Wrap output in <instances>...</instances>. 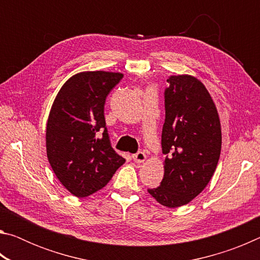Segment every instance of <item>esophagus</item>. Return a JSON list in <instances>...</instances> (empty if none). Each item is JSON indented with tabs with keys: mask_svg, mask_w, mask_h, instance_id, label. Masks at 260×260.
<instances>
[{
	"mask_svg": "<svg viewBox=\"0 0 260 260\" xmlns=\"http://www.w3.org/2000/svg\"><path fill=\"white\" fill-rule=\"evenodd\" d=\"M133 159H134V161H136V162H143L144 160L147 159L146 152H144V151L136 152L135 155H133Z\"/></svg>",
	"mask_w": 260,
	"mask_h": 260,
	"instance_id": "obj_1",
	"label": "esophagus"
}]
</instances>
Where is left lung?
Returning <instances> with one entry per match:
<instances>
[{
	"label": "left lung",
	"instance_id": "obj_1",
	"mask_svg": "<svg viewBox=\"0 0 260 260\" xmlns=\"http://www.w3.org/2000/svg\"><path fill=\"white\" fill-rule=\"evenodd\" d=\"M167 82L164 178L148 192L161 205L178 208L200 195L212 178L221 151V126L213 100L199 79L182 74L171 76Z\"/></svg>",
	"mask_w": 260,
	"mask_h": 260
}]
</instances>
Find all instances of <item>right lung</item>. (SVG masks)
Instances as JSON below:
<instances>
[{"instance_id": "obj_1", "label": "right lung", "mask_w": 260, "mask_h": 260, "mask_svg": "<svg viewBox=\"0 0 260 260\" xmlns=\"http://www.w3.org/2000/svg\"><path fill=\"white\" fill-rule=\"evenodd\" d=\"M122 77L105 71L74 74L52 103L46 129L48 160L60 183L77 197L107 186L125 162L111 147L104 118L107 96Z\"/></svg>"}]
</instances>
